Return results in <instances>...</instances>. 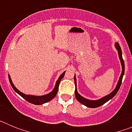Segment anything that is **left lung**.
<instances>
[{
  "label": "left lung",
  "instance_id": "obj_1",
  "mask_svg": "<svg viewBox=\"0 0 132 132\" xmlns=\"http://www.w3.org/2000/svg\"><path fill=\"white\" fill-rule=\"evenodd\" d=\"M115 47L117 49L119 55V58L120 59L121 64H122V74H121L120 77V79H119L117 85H116V87L115 88V89L110 94H109L107 96H104V97L102 98L97 100V101H90V100H88V99L85 98L84 97L81 96L79 93H77V90L76 88V78H75V75L74 77V80H75V97H76L77 100L79 101V102H80L81 104H82L83 105L86 106L87 107H89V108H97L99 107L100 106L102 105L104 103H106V102H108L109 100H110L111 98H112L115 95H116V93H118V90L120 89V87L121 86V84H122V78H123V74H124V70H125V65H124V61H123V59L122 58V50H121V47L119 45L118 43H116L115 44Z\"/></svg>",
  "mask_w": 132,
  "mask_h": 132
}]
</instances>
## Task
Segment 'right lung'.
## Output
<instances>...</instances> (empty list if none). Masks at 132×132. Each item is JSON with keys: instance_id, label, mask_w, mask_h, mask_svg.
I'll return each mask as SVG.
<instances>
[{"instance_id": "add662e5", "label": "right lung", "mask_w": 132, "mask_h": 132, "mask_svg": "<svg viewBox=\"0 0 132 132\" xmlns=\"http://www.w3.org/2000/svg\"><path fill=\"white\" fill-rule=\"evenodd\" d=\"M65 73V71L63 72L62 74L61 75L60 77H59V79H58V80H57V82H56L54 89H53L51 93H49V94H45V95H44V96H32V95H27V94H24V93H21L20 91H19V90H18L14 87V85H13V83H12V80L11 79H10V75H9V81H10V85H11L12 87L15 91L18 93V94H20V95L23 98H24L26 101L30 102V103L34 104H36V105H39V104H42L46 103V102H49V101H52V99L56 96V94H57V93L58 90H59V82H60L61 79H63V77H64Z\"/></svg>"}]
</instances>
